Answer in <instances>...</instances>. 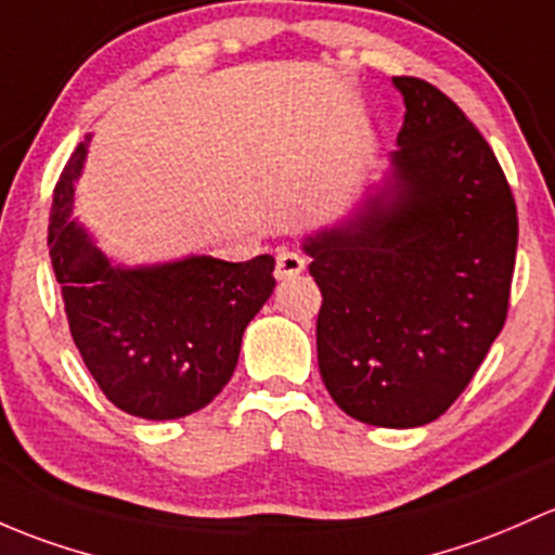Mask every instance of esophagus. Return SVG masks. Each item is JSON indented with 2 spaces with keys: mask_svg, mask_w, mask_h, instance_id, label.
I'll list each match as a JSON object with an SVG mask.
<instances>
[{
  "mask_svg": "<svg viewBox=\"0 0 555 555\" xmlns=\"http://www.w3.org/2000/svg\"><path fill=\"white\" fill-rule=\"evenodd\" d=\"M306 271V258L297 253H279L276 258V279H293Z\"/></svg>",
  "mask_w": 555,
  "mask_h": 555,
  "instance_id": "1",
  "label": "esophagus"
}]
</instances>
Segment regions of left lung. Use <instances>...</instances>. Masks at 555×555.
Here are the masks:
<instances>
[{
  "mask_svg": "<svg viewBox=\"0 0 555 555\" xmlns=\"http://www.w3.org/2000/svg\"><path fill=\"white\" fill-rule=\"evenodd\" d=\"M404 95L396 189L348 229L308 238L322 289V380L346 415L434 423L474 380L508 317L518 218L498 156L439 87Z\"/></svg>",
  "mask_w": 555,
  "mask_h": 555,
  "instance_id": "obj_1",
  "label": "left lung"
}]
</instances>
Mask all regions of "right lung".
Wrapping results in <instances>:
<instances>
[{
  "mask_svg": "<svg viewBox=\"0 0 555 555\" xmlns=\"http://www.w3.org/2000/svg\"><path fill=\"white\" fill-rule=\"evenodd\" d=\"M85 154L79 143L63 167L47 229L68 330L111 404L143 420L185 417L231 380L244 330L276 287V260L202 255L135 271L114 268L68 218Z\"/></svg>",
  "mask_w": 555,
  "mask_h": 555,
  "instance_id": "obj_1",
  "label": "right lung"
}]
</instances>
